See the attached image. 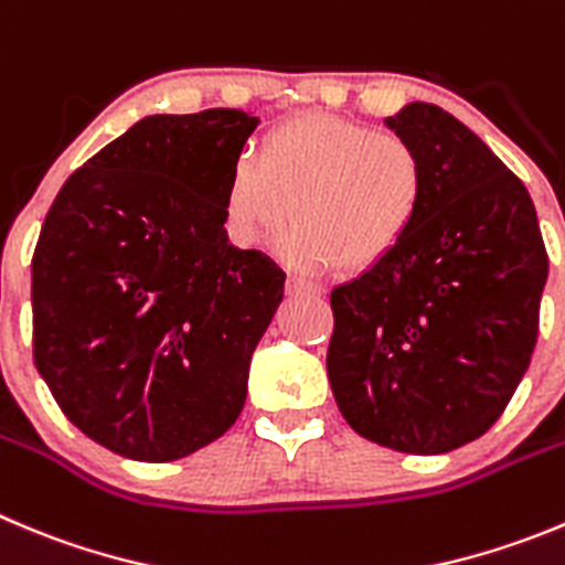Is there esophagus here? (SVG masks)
Returning a JSON list of instances; mask_svg holds the SVG:
<instances>
[{
  "instance_id": "esophagus-1",
  "label": "esophagus",
  "mask_w": 565,
  "mask_h": 565,
  "mask_svg": "<svg viewBox=\"0 0 565 565\" xmlns=\"http://www.w3.org/2000/svg\"><path fill=\"white\" fill-rule=\"evenodd\" d=\"M288 294H310V297H319V294H322V286L291 274V277H288Z\"/></svg>"
}]
</instances>
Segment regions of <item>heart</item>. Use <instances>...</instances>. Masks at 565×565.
Returning a JSON list of instances; mask_svg holds the SVG:
<instances>
[{"instance_id":"obj_1","label":"heart","mask_w":565,"mask_h":565,"mask_svg":"<svg viewBox=\"0 0 565 565\" xmlns=\"http://www.w3.org/2000/svg\"><path fill=\"white\" fill-rule=\"evenodd\" d=\"M428 170L395 131L330 114H302L263 137L260 153L237 157L224 184L232 237L260 246L291 218L279 252L308 271L384 263L420 218Z\"/></svg>"}]
</instances>
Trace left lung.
Returning <instances> with one entry per match:
<instances>
[{"label":"left lung","mask_w":565,"mask_h":565,"mask_svg":"<svg viewBox=\"0 0 565 565\" xmlns=\"http://www.w3.org/2000/svg\"><path fill=\"white\" fill-rule=\"evenodd\" d=\"M386 126L428 193L406 241L333 288L328 377L344 420L403 454H445L501 417L532 361L550 257L524 181L434 103Z\"/></svg>","instance_id":"left-lung-1"}]
</instances>
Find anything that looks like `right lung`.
Masks as SVG:
<instances>
[{"mask_svg": "<svg viewBox=\"0 0 565 565\" xmlns=\"http://www.w3.org/2000/svg\"><path fill=\"white\" fill-rule=\"evenodd\" d=\"M257 117L153 114L66 179L33 255V359L95 443L173 462L226 434L286 271L224 230Z\"/></svg>", "mask_w": 565, "mask_h": 565, "instance_id": "obj_1", "label": "right lung"}]
</instances>
